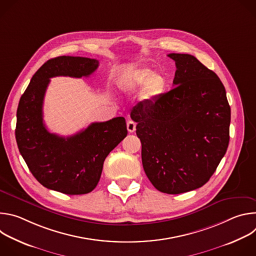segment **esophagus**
Returning <instances> with one entry per match:
<instances>
[{"mask_svg": "<svg viewBox=\"0 0 256 256\" xmlns=\"http://www.w3.org/2000/svg\"><path fill=\"white\" fill-rule=\"evenodd\" d=\"M136 124L132 120H128L126 124V128L130 132H134L136 130Z\"/></svg>", "mask_w": 256, "mask_h": 256, "instance_id": "34e87169", "label": "esophagus"}]
</instances>
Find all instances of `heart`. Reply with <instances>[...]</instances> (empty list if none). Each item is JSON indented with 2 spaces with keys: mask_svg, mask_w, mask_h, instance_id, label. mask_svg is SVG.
<instances>
[{
  "mask_svg": "<svg viewBox=\"0 0 256 256\" xmlns=\"http://www.w3.org/2000/svg\"><path fill=\"white\" fill-rule=\"evenodd\" d=\"M120 86L128 92H136L142 87V97L154 99L164 91L166 79L163 75L154 72L148 68H138L128 72L122 78Z\"/></svg>",
  "mask_w": 256,
  "mask_h": 256,
  "instance_id": "obj_1",
  "label": "heart"
}]
</instances>
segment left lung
<instances>
[{"mask_svg": "<svg viewBox=\"0 0 256 256\" xmlns=\"http://www.w3.org/2000/svg\"><path fill=\"white\" fill-rule=\"evenodd\" d=\"M168 56L174 88L138 103L130 118L146 175L159 192L178 194L202 188L216 171L229 144L231 109L212 70L192 54Z\"/></svg>", "mask_w": 256, "mask_h": 256, "instance_id": "left-lung-1", "label": "left lung"}]
</instances>
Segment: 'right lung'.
Returning <instances> with one entry per match:
<instances>
[{
	"label": "right lung",
	"mask_w": 256,
	"mask_h": 256,
	"mask_svg": "<svg viewBox=\"0 0 256 256\" xmlns=\"http://www.w3.org/2000/svg\"><path fill=\"white\" fill-rule=\"evenodd\" d=\"M99 62L62 56L44 62L35 72L17 109L16 142L30 172L40 184L66 194H85L98 184L107 155L126 136L122 116L93 122L70 136H60L44 124L42 106L50 78L88 77Z\"/></svg>",
	"instance_id": "right-lung-1"
}]
</instances>
